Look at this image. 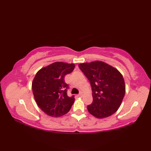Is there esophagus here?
Instances as JSON below:
<instances>
[{
	"label": "esophagus",
	"mask_w": 151,
	"mask_h": 151,
	"mask_svg": "<svg viewBox=\"0 0 151 151\" xmlns=\"http://www.w3.org/2000/svg\"><path fill=\"white\" fill-rule=\"evenodd\" d=\"M82 93L81 92V93H80L78 95V97H82Z\"/></svg>",
	"instance_id": "obj_1"
}]
</instances>
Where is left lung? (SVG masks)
Listing matches in <instances>:
<instances>
[{"label": "left lung", "mask_w": 151, "mask_h": 151, "mask_svg": "<svg viewBox=\"0 0 151 151\" xmlns=\"http://www.w3.org/2000/svg\"><path fill=\"white\" fill-rule=\"evenodd\" d=\"M78 67L91 86L93 102L88 106L89 113L102 119L116 112L125 94L124 81L121 73L101 61L81 63Z\"/></svg>", "instance_id": "left-lung-1"}]
</instances>
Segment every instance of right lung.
Masks as SVG:
<instances>
[{"instance_id": "1", "label": "right lung", "mask_w": 151, "mask_h": 151, "mask_svg": "<svg viewBox=\"0 0 151 151\" xmlns=\"http://www.w3.org/2000/svg\"><path fill=\"white\" fill-rule=\"evenodd\" d=\"M75 67L73 63L54 62L41 69L35 76L32 85L34 99L48 115L62 116L71 108L75 98L67 95L69 86L64 81V76L71 73Z\"/></svg>"}]
</instances>
